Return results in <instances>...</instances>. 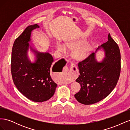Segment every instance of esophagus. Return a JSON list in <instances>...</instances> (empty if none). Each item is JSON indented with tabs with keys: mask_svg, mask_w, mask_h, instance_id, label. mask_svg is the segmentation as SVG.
<instances>
[{
	"mask_svg": "<svg viewBox=\"0 0 130 130\" xmlns=\"http://www.w3.org/2000/svg\"><path fill=\"white\" fill-rule=\"evenodd\" d=\"M71 68H72V69H73V68H76V69H77L76 66L75 65V64L73 63H71ZM68 73H69V74H72V70H70V71L68 72Z\"/></svg>",
	"mask_w": 130,
	"mask_h": 130,
	"instance_id": "34e87169",
	"label": "esophagus"
}]
</instances>
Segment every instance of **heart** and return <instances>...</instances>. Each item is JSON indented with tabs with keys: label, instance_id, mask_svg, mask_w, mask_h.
I'll return each instance as SVG.
<instances>
[{
	"label": "heart",
	"instance_id": "1",
	"mask_svg": "<svg viewBox=\"0 0 130 130\" xmlns=\"http://www.w3.org/2000/svg\"><path fill=\"white\" fill-rule=\"evenodd\" d=\"M85 42V40L80 39L67 43L66 45L64 43L58 41L55 44V48L57 52L64 53H67L68 51L67 46L69 49H74L76 48L74 52V57L76 59H82L87 56L93 49L92 45L89 43H86L83 45Z\"/></svg>",
	"mask_w": 130,
	"mask_h": 130
}]
</instances>
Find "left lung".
Masks as SVG:
<instances>
[{
  "label": "left lung",
  "instance_id": "1",
  "mask_svg": "<svg viewBox=\"0 0 130 130\" xmlns=\"http://www.w3.org/2000/svg\"><path fill=\"white\" fill-rule=\"evenodd\" d=\"M103 48L105 57L98 62L92 53L78 63L80 75L76 80L81 86L74 95L80 103L91 105L107 97L115 88L120 74V53L119 46L109 34L108 41L97 50Z\"/></svg>",
  "mask_w": 130,
  "mask_h": 130
}]
</instances>
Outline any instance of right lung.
<instances>
[{
	"label": "right lung",
	"mask_w": 130,
	"mask_h": 130,
	"mask_svg": "<svg viewBox=\"0 0 130 130\" xmlns=\"http://www.w3.org/2000/svg\"><path fill=\"white\" fill-rule=\"evenodd\" d=\"M38 27L40 26L37 24L28 26L15 39L11 65L13 83L19 91L27 99L41 103L53 96L57 85L50 76L53 56L48 53L38 52L29 46L31 32ZM29 47L36 55L34 63H31L27 57Z\"/></svg>",
	"instance_id": "add662e5"
}]
</instances>
